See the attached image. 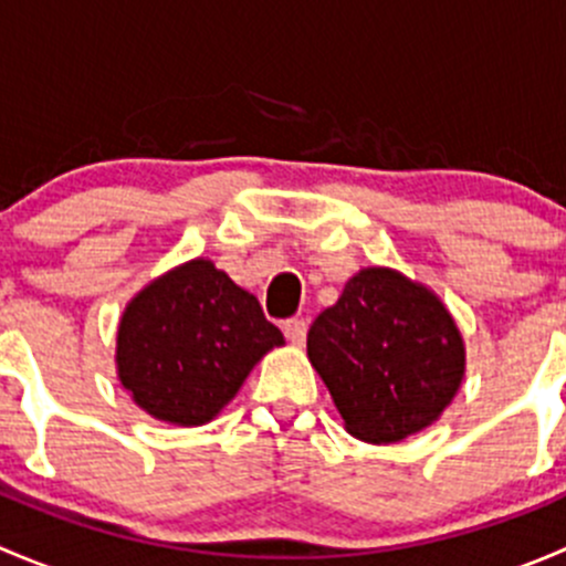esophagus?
<instances>
[{
  "instance_id": "obj_1",
  "label": "esophagus",
  "mask_w": 566,
  "mask_h": 566,
  "mask_svg": "<svg viewBox=\"0 0 566 566\" xmlns=\"http://www.w3.org/2000/svg\"><path fill=\"white\" fill-rule=\"evenodd\" d=\"M284 336L290 339V345H295V347L304 345V342H306V319H298V317L287 319V323H284Z\"/></svg>"
}]
</instances>
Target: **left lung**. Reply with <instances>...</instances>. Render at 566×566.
<instances>
[{"label": "left lung", "instance_id": "8db88e82", "mask_svg": "<svg viewBox=\"0 0 566 566\" xmlns=\"http://www.w3.org/2000/svg\"><path fill=\"white\" fill-rule=\"evenodd\" d=\"M312 367L345 430L397 443L436 424L465 378V342L427 284L394 268H361L306 336Z\"/></svg>", "mask_w": 566, "mask_h": 566}]
</instances>
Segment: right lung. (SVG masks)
<instances>
[{"instance_id":"right-lung-1","label":"right lung","mask_w":566,"mask_h":566,"mask_svg":"<svg viewBox=\"0 0 566 566\" xmlns=\"http://www.w3.org/2000/svg\"><path fill=\"white\" fill-rule=\"evenodd\" d=\"M284 336L208 256L175 265L139 290L117 325V380L147 416L202 427Z\"/></svg>"}]
</instances>
